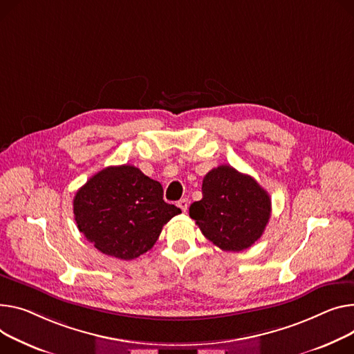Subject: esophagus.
Returning <instances> with one entry per match:
<instances>
[{"label":"esophagus","mask_w":354,"mask_h":354,"mask_svg":"<svg viewBox=\"0 0 354 354\" xmlns=\"http://www.w3.org/2000/svg\"><path fill=\"white\" fill-rule=\"evenodd\" d=\"M178 206H179L183 212H186V210H187V206H189V201H187L186 198H185V199H180V201L178 202Z\"/></svg>","instance_id":"obj_1"}]
</instances>
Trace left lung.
Listing matches in <instances>:
<instances>
[{
	"mask_svg": "<svg viewBox=\"0 0 354 354\" xmlns=\"http://www.w3.org/2000/svg\"><path fill=\"white\" fill-rule=\"evenodd\" d=\"M202 195L191 205L189 216L212 243L226 252H241L262 236L272 201L252 176L221 165L205 175Z\"/></svg>",
	"mask_w": 354,
	"mask_h": 354,
	"instance_id": "1",
	"label": "left lung"
}]
</instances>
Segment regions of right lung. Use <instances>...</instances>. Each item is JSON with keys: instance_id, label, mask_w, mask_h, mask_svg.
<instances>
[{"instance_id": "obj_1", "label": "right lung", "mask_w": 354, "mask_h": 354, "mask_svg": "<svg viewBox=\"0 0 354 354\" xmlns=\"http://www.w3.org/2000/svg\"><path fill=\"white\" fill-rule=\"evenodd\" d=\"M179 214L163 201L162 185L132 165L100 171L74 198L80 232L101 253L121 261L152 249L163 225Z\"/></svg>"}]
</instances>
